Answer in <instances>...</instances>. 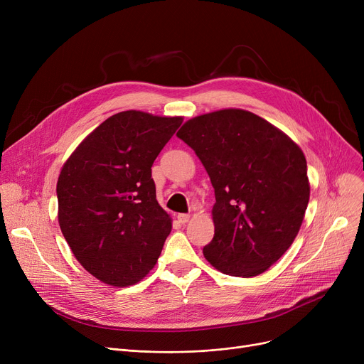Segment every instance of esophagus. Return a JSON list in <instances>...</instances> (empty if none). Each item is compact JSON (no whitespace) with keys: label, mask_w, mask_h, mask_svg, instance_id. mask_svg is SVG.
Returning <instances> with one entry per match:
<instances>
[{"label":"esophagus","mask_w":364,"mask_h":364,"mask_svg":"<svg viewBox=\"0 0 364 364\" xmlns=\"http://www.w3.org/2000/svg\"><path fill=\"white\" fill-rule=\"evenodd\" d=\"M178 221L181 223V224H186L188 220H190V215L188 214H178Z\"/></svg>","instance_id":"esophagus-1"}]
</instances>
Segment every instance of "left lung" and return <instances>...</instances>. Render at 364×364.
<instances>
[{
	"mask_svg": "<svg viewBox=\"0 0 364 364\" xmlns=\"http://www.w3.org/2000/svg\"><path fill=\"white\" fill-rule=\"evenodd\" d=\"M177 137L205 166L215 233L205 258L224 274L252 277L295 240L310 199L307 161L280 129L240 109L187 121Z\"/></svg>",
	"mask_w": 364,
	"mask_h": 364,
	"instance_id": "1",
	"label": "left lung"
}]
</instances>
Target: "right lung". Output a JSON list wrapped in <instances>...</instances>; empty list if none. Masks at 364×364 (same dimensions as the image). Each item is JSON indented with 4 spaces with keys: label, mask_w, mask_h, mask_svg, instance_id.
Wrapping results in <instances>:
<instances>
[{
    "label": "right lung",
    "mask_w": 364,
    "mask_h": 364,
    "mask_svg": "<svg viewBox=\"0 0 364 364\" xmlns=\"http://www.w3.org/2000/svg\"><path fill=\"white\" fill-rule=\"evenodd\" d=\"M183 118L113 114L76 147L57 181L59 224L84 269L112 286L155 267L171 218L156 200L151 165Z\"/></svg>",
    "instance_id": "obj_1"
}]
</instances>
